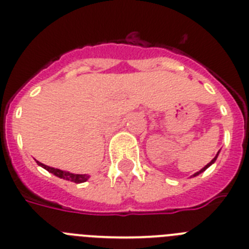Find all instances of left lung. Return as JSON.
<instances>
[{
	"label": "left lung",
	"mask_w": 249,
	"mask_h": 249,
	"mask_svg": "<svg viewBox=\"0 0 249 249\" xmlns=\"http://www.w3.org/2000/svg\"><path fill=\"white\" fill-rule=\"evenodd\" d=\"M217 157H218V154H217V155H215V157H214V158H213V160H212V161H211V163H208V164H207V165H205V166H204V168H203V169H202V170H199V172H198V173H196V174H194V176H198V174H199V173L204 172V170H205V169H207V168H208V166H209V165H212V164L214 163V161H215V159H217Z\"/></svg>",
	"instance_id": "obj_1"
}]
</instances>
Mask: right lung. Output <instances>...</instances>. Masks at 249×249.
Listing matches in <instances>:
<instances>
[{
	"label": "right lung",
	"instance_id": "1",
	"mask_svg": "<svg viewBox=\"0 0 249 249\" xmlns=\"http://www.w3.org/2000/svg\"><path fill=\"white\" fill-rule=\"evenodd\" d=\"M37 164L42 166V168H45L47 172L53 173V176L59 177V178L61 179H65V180H70V181H73V183H84V181H86L89 179V176H86V174H72V173L64 172V170L55 169V168L47 166L45 165V164L40 163V161H37Z\"/></svg>",
	"mask_w": 249,
	"mask_h": 249
}]
</instances>
